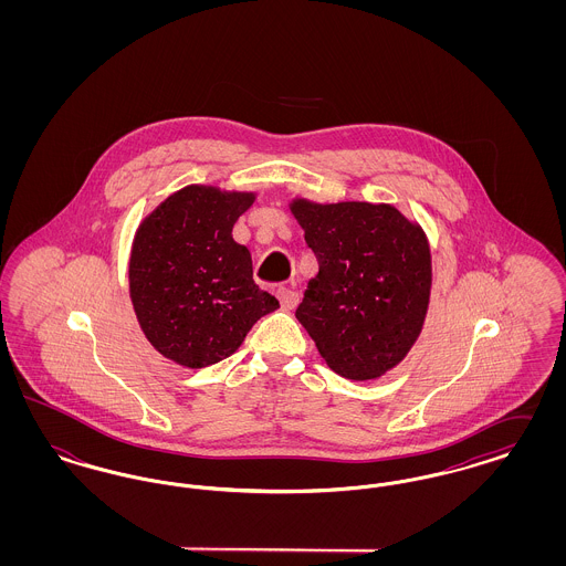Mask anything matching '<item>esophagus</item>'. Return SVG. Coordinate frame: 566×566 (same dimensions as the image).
Here are the masks:
<instances>
[{
    "instance_id": "34e87169",
    "label": "esophagus",
    "mask_w": 566,
    "mask_h": 566,
    "mask_svg": "<svg viewBox=\"0 0 566 566\" xmlns=\"http://www.w3.org/2000/svg\"><path fill=\"white\" fill-rule=\"evenodd\" d=\"M275 296H277V301H280L282 310H293L296 305V301H298V295H296L295 286H293V284L275 289Z\"/></svg>"
}]
</instances>
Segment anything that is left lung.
<instances>
[{"mask_svg":"<svg viewBox=\"0 0 566 566\" xmlns=\"http://www.w3.org/2000/svg\"><path fill=\"white\" fill-rule=\"evenodd\" d=\"M318 273L295 316L326 365L348 379H374L418 339L431 296V250L424 231L388 203L296 199Z\"/></svg>","mask_w":566,"mask_h":566,"instance_id":"8db88e82","label":"left lung"}]
</instances>
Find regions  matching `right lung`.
<instances>
[{"label":"right lung","mask_w":566,"mask_h":566,"mask_svg":"<svg viewBox=\"0 0 566 566\" xmlns=\"http://www.w3.org/2000/svg\"><path fill=\"white\" fill-rule=\"evenodd\" d=\"M252 192L187 187L135 233L129 291L146 339L165 358L201 369L231 356L280 303L252 280L248 248L231 231Z\"/></svg>","instance_id":"right-lung-1"}]
</instances>
